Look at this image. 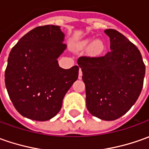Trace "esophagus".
I'll return each instance as SVG.
<instances>
[{
	"label": "esophagus",
	"instance_id": "34e87169",
	"mask_svg": "<svg viewBox=\"0 0 149 149\" xmlns=\"http://www.w3.org/2000/svg\"><path fill=\"white\" fill-rule=\"evenodd\" d=\"M78 78H79V79H81V78H82V71H81V68L79 69Z\"/></svg>",
	"mask_w": 149,
	"mask_h": 149
}]
</instances>
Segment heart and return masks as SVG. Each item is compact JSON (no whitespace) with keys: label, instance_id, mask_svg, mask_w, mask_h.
<instances>
[{"label":"heart","instance_id":"b5f03b06","mask_svg":"<svg viewBox=\"0 0 149 149\" xmlns=\"http://www.w3.org/2000/svg\"><path fill=\"white\" fill-rule=\"evenodd\" d=\"M91 44V40L86 39V40H83V41H81L80 43V47H86V46L90 45ZM104 45L101 40H95L91 45V51L94 54H101L104 51Z\"/></svg>","mask_w":149,"mask_h":149}]
</instances>
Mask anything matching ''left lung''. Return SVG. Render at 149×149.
<instances>
[{"mask_svg":"<svg viewBox=\"0 0 149 149\" xmlns=\"http://www.w3.org/2000/svg\"><path fill=\"white\" fill-rule=\"evenodd\" d=\"M104 32L110 49L104 56H81L77 63L86 86V108L93 116L113 121L123 116L140 95L145 75L142 55L135 45L114 29Z\"/></svg>","mask_w":149,"mask_h":149,"instance_id":"1","label":"left lung"}]
</instances>
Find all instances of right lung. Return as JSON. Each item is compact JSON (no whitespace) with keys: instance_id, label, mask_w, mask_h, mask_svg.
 I'll list each match as a JSON object with an SVG mask.
<instances>
[{"instance_id":"1","label":"right lung","mask_w":149,"mask_h":149,"mask_svg":"<svg viewBox=\"0 0 149 149\" xmlns=\"http://www.w3.org/2000/svg\"><path fill=\"white\" fill-rule=\"evenodd\" d=\"M58 26L36 27L12 48L5 72L7 91L16 110L35 121H48L78 78V66L63 69L57 58L66 48Z\"/></svg>"}]
</instances>
